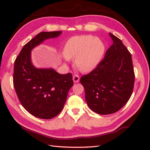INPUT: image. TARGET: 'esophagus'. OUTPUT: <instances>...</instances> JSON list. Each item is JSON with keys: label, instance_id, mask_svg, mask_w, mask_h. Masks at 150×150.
Masks as SVG:
<instances>
[{"label": "esophagus", "instance_id": "esophagus-1", "mask_svg": "<svg viewBox=\"0 0 150 150\" xmlns=\"http://www.w3.org/2000/svg\"><path fill=\"white\" fill-rule=\"evenodd\" d=\"M73 82H74L75 83H77V82H79V80H80V77H79L78 75H73Z\"/></svg>", "mask_w": 150, "mask_h": 150}]
</instances>
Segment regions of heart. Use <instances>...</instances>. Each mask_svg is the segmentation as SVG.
<instances>
[{"label":"heart","instance_id":"obj_1","mask_svg":"<svg viewBox=\"0 0 150 150\" xmlns=\"http://www.w3.org/2000/svg\"><path fill=\"white\" fill-rule=\"evenodd\" d=\"M105 46L100 39L90 35L71 37L67 41L64 48V59L75 58V64L81 71L93 70L102 59Z\"/></svg>","mask_w":150,"mask_h":150}]
</instances>
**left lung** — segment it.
Listing matches in <instances>:
<instances>
[{
	"mask_svg": "<svg viewBox=\"0 0 150 150\" xmlns=\"http://www.w3.org/2000/svg\"><path fill=\"white\" fill-rule=\"evenodd\" d=\"M109 34L113 42L104 58L80 80L89 108L100 115L120 110L131 97L135 82L131 53L120 39Z\"/></svg>",
	"mask_w": 150,
	"mask_h": 150,
	"instance_id": "8db88e82",
	"label": "left lung"
}]
</instances>
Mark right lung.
I'll return each mask as SVG.
<instances>
[{"mask_svg":"<svg viewBox=\"0 0 150 150\" xmlns=\"http://www.w3.org/2000/svg\"><path fill=\"white\" fill-rule=\"evenodd\" d=\"M61 31L40 32L22 47L14 63L13 86L22 106L33 116L51 119L64 106L73 85L71 73L61 75L53 69H37L31 61V51Z\"/></svg>","mask_w":150,"mask_h":150,"instance_id":"1","label":"right lung"}]
</instances>
